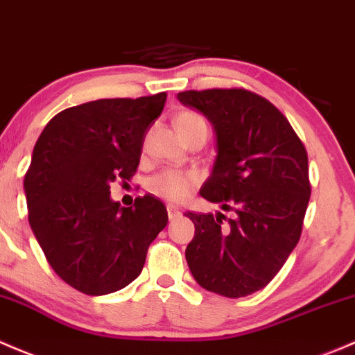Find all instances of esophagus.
I'll list each match as a JSON object with an SVG mask.
<instances>
[{"label":"esophagus","mask_w":355,"mask_h":355,"mask_svg":"<svg viewBox=\"0 0 355 355\" xmlns=\"http://www.w3.org/2000/svg\"><path fill=\"white\" fill-rule=\"evenodd\" d=\"M167 215H169L171 220H174V218H178L179 215H181V211H179L174 205H167Z\"/></svg>","instance_id":"obj_1"}]
</instances>
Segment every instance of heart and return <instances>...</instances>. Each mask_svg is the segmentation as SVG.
Masks as SVG:
<instances>
[{"label":"heart","mask_w":355,"mask_h":355,"mask_svg":"<svg viewBox=\"0 0 355 355\" xmlns=\"http://www.w3.org/2000/svg\"><path fill=\"white\" fill-rule=\"evenodd\" d=\"M174 124H176L179 135L189 133V131L200 130V128L208 130L203 116L193 111L181 112ZM196 182H198V176L195 173L179 169H166L162 173L155 174L148 181V191L152 195L159 196V198L167 200V202H181V200H184L191 193Z\"/></svg>","instance_id":"heart-1"}]
</instances>
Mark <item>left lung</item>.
I'll return each mask as SVG.
<instances>
[{"label": "left lung", "mask_w": 355, "mask_h": 355, "mask_svg": "<svg viewBox=\"0 0 355 355\" xmlns=\"http://www.w3.org/2000/svg\"><path fill=\"white\" fill-rule=\"evenodd\" d=\"M178 98L215 130L217 157L200 195L234 211L232 218L184 214L195 224L186 261L203 288L244 297L279 273L301 237L311 195L308 153L286 116L258 94L186 90Z\"/></svg>", "instance_id": "1"}]
</instances>
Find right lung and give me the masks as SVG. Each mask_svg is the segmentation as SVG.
I'll list each match as a JSON object with an SVG mask.
<instances>
[{"label":"right lung","mask_w":355,"mask_h":355,"mask_svg":"<svg viewBox=\"0 0 355 355\" xmlns=\"http://www.w3.org/2000/svg\"><path fill=\"white\" fill-rule=\"evenodd\" d=\"M166 98H98L64 109L35 144L24 179L28 224L54 272L83 294H111L133 282L166 227L159 198L145 195L123 208L109 191L116 179L137 173Z\"/></svg>","instance_id":"obj_1"}]
</instances>
